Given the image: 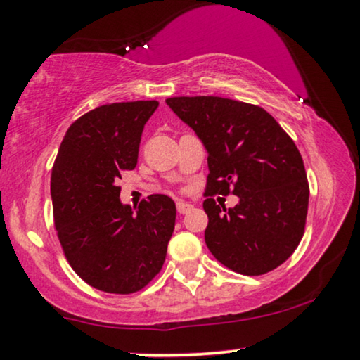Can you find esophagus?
I'll return each mask as SVG.
<instances>
[{
  "label": "esophagus",
  "mask_w": 360,
  "mask_h": 360,
  "mask_svg": "<svg viewBox=\"0 0 360 360\" xmlns=\"http://www.w3.org/2000/svg\"><path fill=\"white\" fill-rule=\"evenodd\" d=\"M192 207H194V205H192L191 202H186V200H178V202H176V208H178V212L181 214L191 212Z\"/></svg>",
  "instance_id": "34e87169"
}]
</instances>
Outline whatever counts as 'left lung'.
I'll return each mask as SVG.
<instances>
[{
  "mask_svg": "<svg viewBox=\"0 0 360 360\" xmlns=\"http://www.w3.org/2000/svg\"><path fill=\"white\" fill-rule=\"evenodd\" d=\"M166 103L208 152L203 210L205 243L214 259L259 276L284 264L304 236L309 181L296 143L270 112L221 96H173ZM234 193L226 209L214 195Z\"/></svg>",
  "mask_w": 360,
  "mask_h": 360,
  "instance_id": "left-lung-1",
  "label": "left lung"
}]
</instances>
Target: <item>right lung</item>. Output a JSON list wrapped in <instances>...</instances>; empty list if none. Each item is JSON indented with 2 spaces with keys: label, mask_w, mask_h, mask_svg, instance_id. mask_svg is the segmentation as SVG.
<instances>
[{
  "label": "right lung",
  "mask_w": 360,
  "mask_h": 360,
  "mask_svg": "<svg viewBox=\"0 0 360 360\" xmlns=\"http://www.w3.org/2000/svg\"><path fill=\"white\" fill-rule=\"evenodd\" d=\"M157 100L101 105L69 126L51 169L53 218L64 257L95 289L141 291L158 275L174 231L176 205L152 194L137 213L120 202L117 181L137 165Z\"/></svg>",
  "instance_id": "add662e5"
}]
</instances>
